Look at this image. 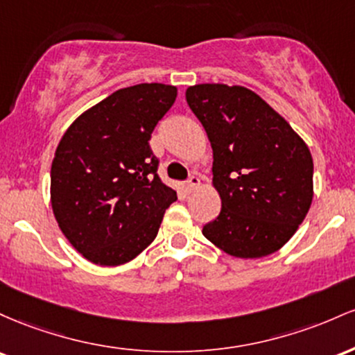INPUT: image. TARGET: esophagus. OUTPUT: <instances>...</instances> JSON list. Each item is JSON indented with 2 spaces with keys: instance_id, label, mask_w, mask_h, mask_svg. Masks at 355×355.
<instances>
[{
  "instance_id": "1",
  "label": "esophagus",
  "mask_w": 355,
  "mask_h": 355,
  "mask_svg": "<svg viewBox=\"0 0 355 355\" xmlns=\"http://www.w3.org/2000/svg\"><path fill=\"white\" fill-rule=\"evenodd\" d=\"M198 186H199V178L194 176V174H193V176H189L188 181H186V189H188L189 193H193V191L196 189Z\"/></svg>"
}]
</instances>
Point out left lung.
Segmentation results:
<instances>
[{
	"instance_id": "left-lung-1",
	"label": "left lung",
	"mask_w": 355,
	"mask_h": 355,
	"mask_svg": "<svg viewBox=\"0 0 355 355\" xmlns=\"http://www.w3.org/2000/svg\"><path fill=\"white\" fill-rule=\"evenodd\" d=\"M189 109L213 147L218 218L202 234L231 257L277 252L305 220L313 161L288 122L245 87L201 83L186 90Z\"/></svg>"
}]
</instances>
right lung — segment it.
<instances>
[{"instance_id":"obj_1","label":"right lung","mask_w":355,"mask_h":355,"mask_svg":"<svg viewBox=\"0 0 355 355\" xmlns=\"http://www.w3.org/2000/svg\"><path fill=\"white\" fill-rule=\"evenodd\" d=\"M164 83L114 92L63 134L51 162L60 230L92 263L130 261L157 236L176 191L161 181L149 141L176 101Z\"/></svg>"}]
</instances>
